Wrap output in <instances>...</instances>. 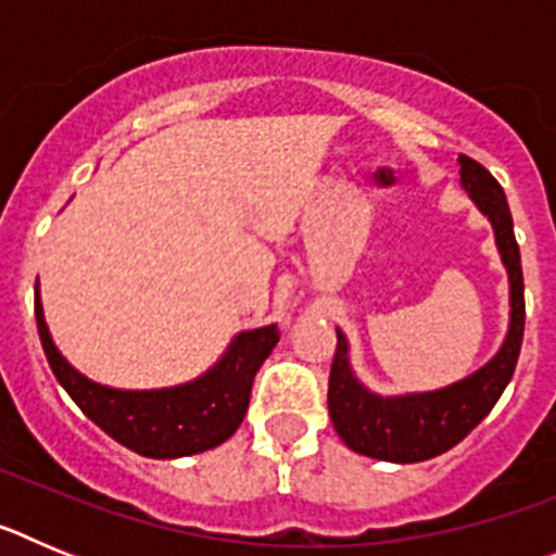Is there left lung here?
<instances>
[{"mask_svg": "<svg viewBox=\"0 0 556 556\" xmlns=\"http://www.w3.org/2000/svg\"><path fill=\"white\" fill-rule=\"evenodd\" d=\"M462 189L493 223L501 262L509 273V331L501 351L473 376L434 392L384 397L358 384L348 362V339L337 331V351L328 378V415L342 443L356 454L384 462H424L462 443L490 415L507 390L523 342V273L515 242L513 214L498 180L479 161L459 155Z\"/></svg>", "mask_w": 556, "mask_h": 556, "instance_id": "1", "label": "left lung"}]
</instances>
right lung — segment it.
Masks as SVG:
<instances>
[{"label": "right lung", "instance_id": "right-lung-1", "mask_svg": "<svg viewBox=\"0 0 556 556\" xmlns=\"http://www.w3.org/2000/svg\"><path fill=\"white\" fill-rule=\"evenodd\" d=\"M36 323L49 367L72 401L108 437L150 459H178L225 443L244 420L255 372L281 337L275 326L244 331L205 376L169 390L132 392L94 384L68 365L49 337L38 294Z\"/></svg>", "mask_w": 556, "mask_h": 556}]
</instances>
